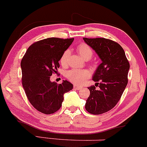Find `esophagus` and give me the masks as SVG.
Instances as JSON below:
<instances>
[{
	"label": "esophagus",
	"mask_w": 147,
	"mask_h": 147,
	"mask_svg": "<svg viewBox=\"0 0 147 147\" xmlns=\"http://www.w3.org/2000/svg\"><path fill=\"white\" fill-rule=\"evenodd\" d=\"M74 89L77 90H79L80 88H81V87L79 86H77V85H74Z\"/></svg>",
	"instance_id": "obj_1"
}]
</instances>
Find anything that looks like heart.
Listing matches in <instances>:
<instances>
[{"label":"heart","instance_id":"heart-1","mask_svg":"<svg viewBox=\"0 0 147 147\" xmlns=\"http://www.w3.org/2000/svg\"><path fill=\"white\" fill-rule=\"evenodd\" d=\"M77 51L84 59H90L93 55L92 48L85 42H82V43L78 45ZM69 55H70V52H69V50H65L63 53L60 57V59H59L61 65H67ZM66 76L72 83H75V84L80 85L90 78V74L88 70H85V69H82V70H80V69H71V70L68 71L67 72Z\"/></svg>","mask_w":147,"mask_h":147}]
</instances>
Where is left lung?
<instances>
[{
  "mask_svg": "<svg viewBox=\"0 0 147 147\" xmlns=\"http://www.w3.org/2000/svg\"><path fill=\"white\" fill-rule=\"evenodd\" d=\"M83 40L102 61L92 78L100 90H96L94 86L88 88L90 93L85 107L90 113L102 114L112 109L121 99L128 81L130 64L118 42L105 38Z\"/></svg>",
  "mask_w": 147,
  "mask_h": 147,
  "instance_id": "left-lung-1",
  "label": "left lung"
}]
</instances>
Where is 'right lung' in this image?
<instances>
[{
	"mask_svg": "<svg viewBox=\"0 0 147 147\" xmlns=\"http://www.w3.org/2000/svg\"><path fill=\"white\" fill-rule=\"evenodd\" d=\"M74 38H48L29 47L21 61L22 82L31 105L45 114L57 111L64 100V94L73 88L67 80L61 84L50 81L57 72L61 55Z\"/></svg>",
	"mask_w": 147,
	"mask_h": 147,
	"instance_id": "add662e5",
	"label": "right lung"
}]
</instances>
